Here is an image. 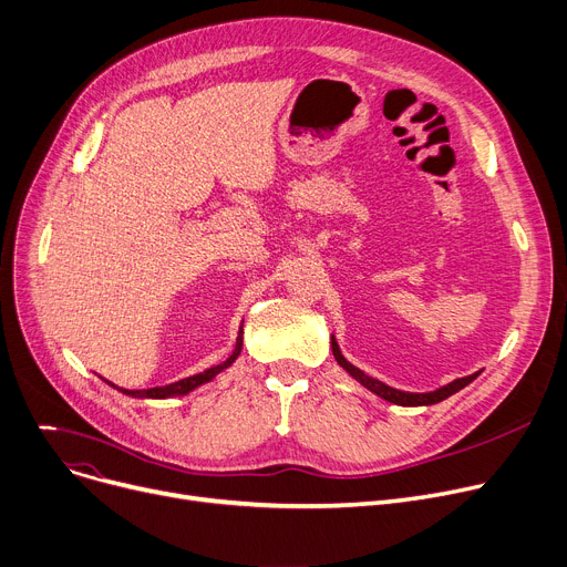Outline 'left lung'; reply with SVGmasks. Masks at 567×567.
<instances>
[{
    "label": "left lung",
    "mask_w": 567,
    "mask_h": 567,
    "mask_svg": "<svg viewBox=\"0 0 567 567\" xmlns=\"http://www.w3.org/2000/svg\"><path fill=\"white\" fill-rule=\"evenodd\" d=\"M332 355H334V360L339 362V367H344L355 381H360L367 390H371L373 394H379L381 399H385V401H390V403H396V405H431V403H437V401H442V399H446V396H451V394H456L458 390H463L465 385H470L478 373H472V375H465V379H458V381H454V383H449V385H444V388H440V390H435V392H429V394H412V392H401V390H394V388H390V385H385V383H381V381H375V379H371V375H367L364 371H360L358 367H353L344 355H342V351H339V347H337V342H334V337H332Z\"/></svg>",
    "instance_id": "obj_1"
}]
</instances>
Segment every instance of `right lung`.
<instances>
[{
    "instance_id": "obj_1",
    "label": "right lung",
    "mask_w": 567,
    "mask_h": 567,
    "mask_svg": "<svg viewBox=\"0 0 567 567\" xmlns=\"http://www.w3.org/2000/svg\"><path fill=\"white\" fill-rule=\"evenodd\" d=\"M244 330H239V337H237V344H235V351H233V355L225 360L223 364H216V367H209V369H205L203 373H196V375H188V379H182V381H177V383H171V385H164V388H150V390H121L123 394H130V396H145V399H166V396H173V394H186V392H192V390H196L198 385H203V383H207V381H212L214 375L218 373V371H223L225 367H230L235 360H237V355L241 353V344H244ZM111 385V383H109ZM111 388H116V385H111Z\"/></svg>"
}]
</instances>
